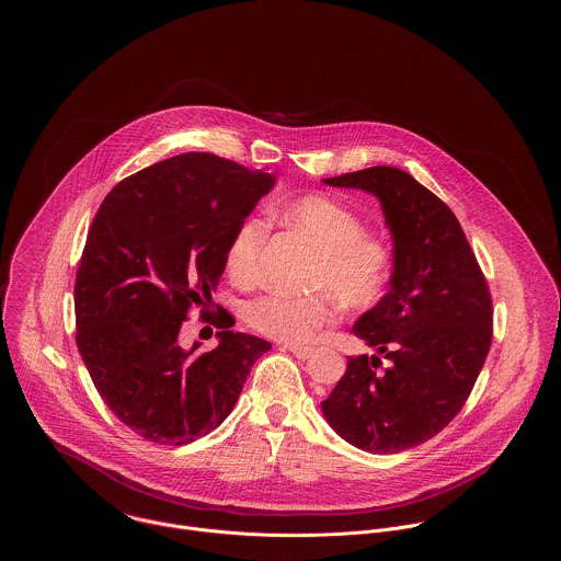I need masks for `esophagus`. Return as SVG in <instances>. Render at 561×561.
Here are the masks:
<instances>
[{
  "instance_id": "esophagus-1",
  "label": "esophagus",
  "mask_w": 561,
  "mask_h": 561,
  "mask_svg": "<svg viewBox=\"0 0 561 561\" xmlns=\"http://www.w3.org/2000/svg\"><path fill=\"white\" fill-rule=\"evenodd\" d=\"M286 351H290V353H293L294 357H296V359H309V357H311V355H313V348H307V347H293V345H290V347H288V345H286Z\"/></svg>"
}]
</instances>
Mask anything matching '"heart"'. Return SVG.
<instances>
[{"label": "heart", "instance_id": "heart-1", "mask_svg": "<svg viewBox=\"0 0 561 561\" xmlns=\"http://www.w3.org/2000/svg\"><path fill=\"white\" fill-rule=\"evenodd\" d=\"M277 216L320 248V261L311 273L313 288L330 290L353 309L370 307L382 296L393 267L391 248L364 231L359 214L330 195L309 193L284 204ZM265 240L267 222L261 218H248L236 229L225 254L236 282L252 284L259 277ZM245 320L275 341L309 345L323 325L336 320V307L328 294H268L248 305Z\"/></svg>", "mask_w": 561, "mask_h": 561}]
</instances>
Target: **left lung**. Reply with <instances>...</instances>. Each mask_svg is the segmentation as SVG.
<instances>
[{"label": "left lung", "instance_id": "1", "mask_svg": "<svg viewBox=\"0 0 561 561\" xmlns=\"http://www.w3.org/2000/svg\"><path fill=\"white\" fill-rule=\"evenodd\" d=\"M323 183L380 202L393 273L389 293L353 323L390 368L376 374L377 355L351 357L321 412L364 453H403L437 435L469 398L492 343L488 284L453 210L408 172L374 165Z\"/></svg>", "mask_w": 561, "mask_h": 561}]
</instances>
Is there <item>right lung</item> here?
Segmentation results:
<instances>
[{
  "label": "right lung",
  "mask_w": 561,
  "mask_h": 561,
  "mask_svg": "<svg viewBox=\"0 0 561 561\" xmlns=\"http://www.w3.org/2000/svg\"><path fill=\"white\" fill-rule=\"evenodd\" d=\"M275 179L213 153H181L111 188L76 277L81 359L134 433L183 446L218 427L271 345L222 325L218 347L179 345L193 305L225 271L227 245Z\"/></svg>",
  "instance_id": "obj_1"
}]
</instances>
